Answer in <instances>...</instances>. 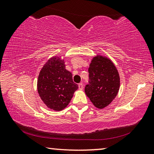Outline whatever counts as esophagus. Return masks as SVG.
Listing matches in <instances>:
<instances>
[{
    "label": "esophagus",
    "mask_w": 154,
    "mask_h": 154,
    "mask_svg": "<svg viewBox=\"0 0 154 154\" xmlns=\"http://www.w3.org/2000/svg\"><path fill=\"white\" fill-rule=\"evenodd\" d=\"M78 86H79V90H83V85L82 83H79V85H78Z\"/></svg>",
    "instance_id": "34e87169"
}]
</instances>
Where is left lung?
Segmentation results:
<instances>
[{"instance_id":"1","label":"left lung","mask_w":154,"mask_h":154,"mask_svg":"<svg viewBox=\"0 0 154 154\" xmlns=\"http://www.w3.org/2000/svg\"><path fill=\"white\" fill-rule=\"evenodd\" d=\"M89 84L85 92L96 108L108 106L118 95L120 78L113 62L107 57L97 55L92 58L90 67Z\"/></svg>"}]
</instances>
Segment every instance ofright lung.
<instances>
[{"mask_svg":"<svg viewBox=\"0 0 154 154\" xmlns=\"http://www.w3.org/2000/svg\"><path fill=\"white\" fill-rule=\"evenodd\" d=\"M78 85L72 75L66 69L61 56L49 58L41 69L37 80V90L41 100L50 109L62 111L69 105Z\"/></svg>","mask_w":154,"mask_h":154,"instance_id":"right-lung-1","label":"right lung"}]
</instances>
